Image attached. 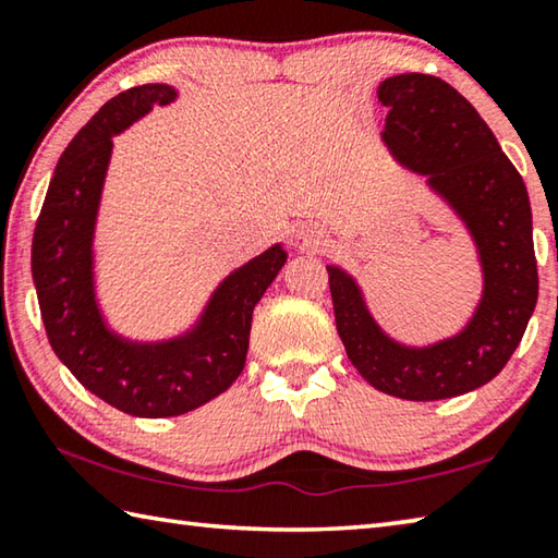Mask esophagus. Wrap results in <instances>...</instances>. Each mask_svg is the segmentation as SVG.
I'll list each match as a JSON object with an SVG mask.
<instances>
[{"label":"esophagus","instance_id":"34e87169","mask_svg":"<svg viewBox=\"0 0 558 558\" xmlns=\"http://www.w3.org/2000/svg\"><path fill=\"white\" fill-rule=\"evenodd\" d=\"M292 241L300 248H319V245L325 243V233L317 229V226H298L295 233H292Z\"/></svg>","mask_w":558,"mask_h":558}]
</instances>
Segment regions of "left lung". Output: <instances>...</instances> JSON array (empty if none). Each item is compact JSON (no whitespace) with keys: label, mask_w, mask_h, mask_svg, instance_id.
Returning a JSON list of instances; mask_svg holds the SVG:
<instances>
[{"label":"left lung","mask_w":558,"mask_h":558,"mask_svg":"<svg viewBox=\"0 0 558 558\" xmlns=\"http://www.w3.org/2000/svg\"><path fill=\"white\" fill-rule=\"evenodd\" d=\"M376 93L391 108L379 135L386 153L462 223L483 290L458 332L413 344L374 317L352 272L329 263L337 332L376 391L405 401L452 399L495 379L522 342L539 295L532 206L493 130L446 81L399 73Z\"/></svg>","instance_id":"left-lung-1"}]
</instances>
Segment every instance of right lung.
<instances>
[{"label":"right lung","instance_id":"1","mask_svg":"<svg viewBox=\"0 0 558 558\" xmlns=\"http://www.w3.org/2000/svg\"><path fill=\"white\" fill-rule=\"evenodd\" d=\"M177 98L169 83L110 98L63 149L32 241L34 288L56 356L90 393L137 418L189 413L239 379L253 310L288 260L278 241L233 268L174 335L140 339L110 323L98 292L96 235L112 137Z\"/></svg>","mask_w":558,"mask_h":558}]
</instances>
